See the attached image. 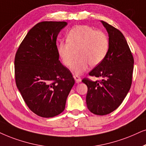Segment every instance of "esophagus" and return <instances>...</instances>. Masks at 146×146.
Listing matches in <instances>:
<instances>
[{
	"mask_svg": "<svg viewBox=\"0 0 146 146\" xmlns=\"http://www.w3.org/2000/svg\"><path fill=\"white\" fill-rule=\"evenodd\" d=\"M73 77H74V79H75V82H77V83H79V82H82V79H81V77H79L78 75H74V76H73Z\"/></svg>",
	"mask_w": 146,
	"mask_h": 146,
	"instance_id": "obj_1",
	"label": "esophagus"
}]
</instances>
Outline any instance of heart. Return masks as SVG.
<instances>
[{
  "mask_svg": "<svg viewBox=\"0 0 146 146\" xmlns=\"http://www.w3.org/2000/svg\"><path fill=\"white\" fill-rule=\"evenodd\" d=\"M108 37L102 31L88 25H77L67 35V40L60 42L58 52L62 64L69 67L77 52L78 56L71 65L76 74H82L89 66H96L106 58L109 50Z\"/></svg>",
  "mask_w": 146,
  "mask_h": 146,
  "instance_id": "obj_1",
  "label": "heart"
}]
</instances>
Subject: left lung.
I'll return each instance as SVG.
<instances>
[{
    "instance_id": "1",
    "label": "left lung",
    "mask_w": 146,
    "mask_h": 146,
    "mask_svg": "<svg viewBox=\"0 0 146 146\" xmlns=\"http://www.w3.org/2000/svg\"><path fill=\"white\" fill-rule=\"evenodd\" d=\"M109 36V50L104 60L89 73L100 77L93 82L82 80L88 87L86 104L92 113L106 115L119 107L129 91L132 84L134 59L127 40L119 29L101 21Z\"/></svg>"
}]
</instances>
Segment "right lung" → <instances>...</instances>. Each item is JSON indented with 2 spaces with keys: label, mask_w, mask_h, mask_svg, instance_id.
Wrapping results in <instances>:
<instances>
[{
  "label": "right lung",
  "mask_w": 146,
  "mask_h": 146,
  "mask_svg": "<svg viewBox=\"0 0 146 146\" xmlns=\"http://www.w3.org/2000/svg\"><path fill=\"white\" fill-rule=\"evenodd\" d=\"M65 21H42L27 33L15 57L17 88L37 115L54 117L64 110L74 78L60 60L56 38Z\"/></svg>",
  "instance_id": "right-lung-1"
}]
</instances>
